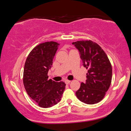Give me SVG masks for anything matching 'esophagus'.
Returning <instances> with one entry per match:
<instances>
[{
    "mask_svg": "<svg viewBox=\"0 0 131 131\" xmlns=\"http://www.w3.org/2000/svg\"><path fill=\"white\" fill-rule=\"evenodd\" d=\"M65 82L66 83V84H69L70 82H71V81L70 80H66L65 81Z\"/></svg>",
    "mask_w": 131,
    "mask_h": 131,
    "instance_id": "obj_1",
    "label": "esophagus"
}]
</instances>
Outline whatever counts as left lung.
Here are the masks:
<instances>
[{"label":"left lung","mask_w":131,"mask_h":131,"mask_svg":"<svg viewBox=\"0 0 131 131\" xmlns=\"http://www.w3.org/2000/svg\"><path fill=\"white\" fill-rule=\"evenodd\" d=\"M80 51L83 66L88 70L85 83L76 92L81 102L88 104L100 102L109 88L112 68L107 56L98 44L91 40L73 42Z\"/></svg>","instance_id":"left-lung-1"}]
</instances>
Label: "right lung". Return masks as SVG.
<instances>
[{
  "instance_id": "1",
  "label": "right lung",
  "mask_w": 131,
  "mask_h": 131,
  "mask_svg": "<svg viewBox=\"0 0 131 131\" xmlns=\"http://www.w3.org/2000/svg\"><path fill=\"white\" fill-rule=\"evenodd\" d=\"M57 42L47 41L35 47L25 63L23 83L27 94L41 107L48 108L61 100L66 84L48 79V71L59 47Z\"/></svg>"
}]
</instances>
